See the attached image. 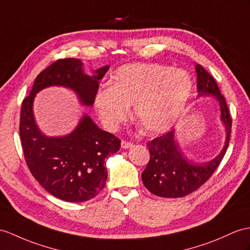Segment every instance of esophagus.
Masks as SVG:
<instances>
[{
	"label": "esophagus",
	"instance_id": "1",
	"mask_svg": "<svg viewBox=\"0 0 250 250\" xmlns=\"http://www.w3.org/2000/svg\"><path fill=\"white\" fill-rule=\"evenodd\" d=\"M121 146H122V148L126 149V148H130V147H132L133 144H132L131 142L125 141V140H123V141H122V143H121Z\"/></svg>",
	"mask_w": 250,
	"mask_h": 250
}]
</instances>
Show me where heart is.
Masks as SVG:
<instances>
[{
	"label": "heart",
	"mask_w": 250,
	"mask_h": 250,
	"mask_svg": "<svg viewBox=\"0 0 250 250\" xmlns=\"http://www.w3.org/2000/svg\"><path fill=\"white\" fill-rule=\"evenodd\" d=\"M193 90L184 70L159 63L121 66L110 78V88L101 89L94 104L103 123L113 129L127 120L135 106L140 124L148 133H162L177 123Z\"/></svg>",
	"instance_id": "obj_1"
}]
</instances>
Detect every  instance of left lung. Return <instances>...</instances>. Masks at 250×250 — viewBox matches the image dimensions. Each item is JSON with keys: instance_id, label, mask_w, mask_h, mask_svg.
Returning a JSON list of instances; mask_svg holds the SVG:
<instances>
[{"instance_id": "left-lung-1", "label": "left lung", "mask_w": 250, "mask_h": 250, "mask_svg": "<svg viewBox=\"0 0 250 250\" xmlns=\"http://www.w3.org/2000/svg\"><path fill=\"white\" fill-rule=\"evenodd\" d=\"M195 70L198 96L213 95L220 104L221 119L226 129L225 145L220 155L213 160L196 163L182 155L178 143L175 141V130L147 142L150 158L142 173V181L150 193L159 197L178 198L196 191L215 172L229 144L232 119L227 102L210 73L200 64H196Z\"/></svg>"}]
</instances>
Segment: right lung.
Listing matches in <instances>:
<instances>
[{
  "label": "right lung",
  "mask_w": 250,
  "mask_h": 250,
  "mask_svg": "<svg viewBox=\"0 0 250 250\" xmlns=\"http://www.w3.org/2000/svg\"><path fill=\"white\" fill-rule=\"evenodd\" d=\"M108 69L109 65L103 66L89 76L79 59H58L36 77L22 102L20 138L27 167L48 193L64 202H87L104 188L108 176L105 159L120 149L121 140L99 128L87 114L70 135L47 137L35 122L34 99L42 89L62 86L74 91L83 105L92 106L99 81Z\"/></svg>",
  "instance_id": "right-lung-1"
}]
</instances>
